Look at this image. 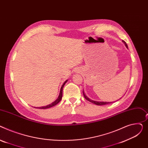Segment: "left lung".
I'll list each match as a JSON object with an SVG mask.
<instances>
[{"label": "left lung", "instance_id": "obj_1", "mask_svg": "<svg viewBox=\"0 0 148 148\" xmlns=\"http://www.w3.org/2000/svg\"><path fill=\"white\" fill-rule=\"evenodd\" d=\"M123 42L125 43V45L126 47L128 48V46H127V45L126 42H125L124 40H123ZM83 94H84V96L85 99L86 100L89 101L90 102H91V103H92L95 104V105H107V104H110V103H112V102H104V101H94V100H92L90 99L88 97H87V96H86V95H85V94H84V91H83Z\"/></svg>", "mask_w": 148, "mask_h": 148}]
</instances>
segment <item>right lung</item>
I'll return each mask as SVG.
<instances>
[{"label":"right lung","mask_w":148,"mask_h":148,"mask_svg":"<svg viewBox=\"0 0 148 148\" xmlns=\"http://www.w3.org/2000/svg\"><path fill=\"white\" fill-rule=\"evenodd\" d=\"M67 80H66V81L64 82V84H63L62 86V87H61L60 92V94H59V96H58V99H57L54 102L52 103L51 104H50V105H47V106H46L40 107V108H39V109H47V108H49L53 107V106H54L56 105L57 104H58V103L61 101V100H62V95H63V87H64V86L65 84L67 82Z\"/></svg>","instance_id":"1"}]
</instances>
